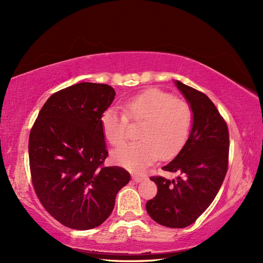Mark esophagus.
<instances>
[{"mask_svg":"<svg viewBox=\"0 0 263 263\" xmlns=\"http://www.w3.org/2000/svg\"><path fill=\"white\" fill-rule=\"evenodd\" d=\"M133 180L135 181V182H141L142 180H144V177H139V176H133Z\"/></svg>","mask_w":263,"mask_h":263,"instance_id":"34e87169","label":"esophagus"}]
</instances>
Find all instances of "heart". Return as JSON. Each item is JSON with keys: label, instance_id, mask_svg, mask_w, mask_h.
<instances>
[{"label": "heart", "instance_id": "b5f03b06", "mask_svg": "<svg viewBox=\"0 0 263 263\" xmlns=\"http://www.w3.org/2000/svg\"><path fill=\"white\" fill-rule=\"evenodd\" d=\"M129 121L144 122L138 141L114 151V161L133 171H141L161 157L170 159L184 146L192 127L189 103L160 89H149L127 100L124 112L107 107L101 115V128L110 145L119 146L128 136Z\"/></svg>", "mask_w": 263, "mask_h": 263}]
</instances>
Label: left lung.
<instances>
[{
    "label": "left lung",
    "instance_id": "1",
    "mask_svg": "<svg viewBox=\"0 0 263 263\" xmlns=\"http://www.w3.org/2000/svg\"><path fill=\"white\" fill-rule=\"evenodd\" d=\"M193 112L190 137L162 170L178 172L176 180L151 177L157 195L147 202L149 216L170 228H184L212 204L228 169L229 133L225 119L208 95L176 81Z\"/></svg>",
    "mask_w": 263,
    "mask_h": 263
}]
</instances>
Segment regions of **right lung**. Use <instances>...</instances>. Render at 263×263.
<instances>
[{"mask_svg":"<svg viewBox=\"0 0 263 263\" xmlns=\"http://www.w3.org/2000/svg\"><path fill=\"white\" fill-rule=\"evenodd\" d=\"M115 98L112 86L81 82L53 93L31 127L28 156L39 202L63 226L87 230L112 213L118 191L130 180L108 156L101 115Z\"/></svg>","mask_w":263,"mask_h":263,"instance_id":"obj_1","label":"right lung"}]
</instances>
